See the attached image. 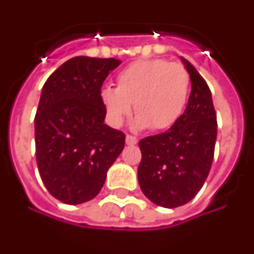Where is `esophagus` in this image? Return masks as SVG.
<instances>
[{
	"label": "esophagus",
	"instance_id": "obj_1",
	"mask_svg": "<svg viewBox=\"0 0 254 254\" xmlns=\"http://www.w3.org/2000/svg\"><path fill=\"white\" fill-rule=\"evenodd\" d=\"M137 143V139L132 136V134H127V144H136Z\"/></svg>",
	"mask_w": 254,
	"mask_h": 254
}]
</instances>
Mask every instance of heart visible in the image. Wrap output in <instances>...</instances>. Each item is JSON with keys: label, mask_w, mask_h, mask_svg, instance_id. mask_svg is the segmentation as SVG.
<instances>
[{"label": "heart", "mask_w": 254, "mask_h": 254, "mask_svg": "<svg viewBox=\"0 0 254 254\" xmlns=\"http://www.w3.org/2000/svg\"><path fill=\"white\" fill-rule=\"evenodd\" d=\"M190 72L186 65L165 59L133 62L117 75V88L100 92L110 121L121 125L130 110L136 125L151 130L168 129L180 118L190 93Z\"/></svg>", "instance_id": "1"}]
</instances>
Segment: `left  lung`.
<instances>
[{
    "label": "left lung",
    "instance_id": "left-lung-1",
    "mask_svg": "<svg viewBox=\"0 0 254 254\" xmlns=\"http://www.w3.org/2000/svg\"><path fill=\"white\" fill-rule=\"evenodd\" d=\"M182 60L191 79L187 107L166 132L139 141L140 189L162 207L182 206L198 194L212 168L217 136L210 89L194 65Z\"/></svg>",
    "mask_w": 254,
    "mask_h": 254
}]
</instances>
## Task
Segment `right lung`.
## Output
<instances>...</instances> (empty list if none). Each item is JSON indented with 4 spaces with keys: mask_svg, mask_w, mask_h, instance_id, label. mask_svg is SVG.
Returning a JSON list of instances; mask_svg holds the SVG:
<instances>
[{
    "mask_svg": "<svg viewBox=\"0 0 254 254\" xmlns=\"http://www.w3.org/2000/svg\"><path fill=\"white\" fill-rule=\"evenodd\" d=\"M120 60L77 56L53 71L35 114V158L47 190L77 205L95 198L125 145V133L104 124L100 92Z\"/></svg>",
    "mask_w": 254,
    "mask_h": 254,
    "instance_id": "right-lung-1",
    "label": "right lung"
}]
</instances>
